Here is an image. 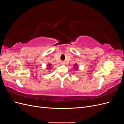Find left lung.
<instances>
[{
	"label": "left lung",
	"instance_id": "obj_1",
	"mask_svg": "<svg viewBox=\"0 0 124 124\" xmlns=\"http://www.w3.org/2000/svg\"><path fill=\"white\" fill-rule=\"evenodd\" d=\"M74 69H76V70H78V65H77V64H75L74 65Z\"/></svg>",
	"mask_w": 124,
	"mask_h": 124
}]
</instances>
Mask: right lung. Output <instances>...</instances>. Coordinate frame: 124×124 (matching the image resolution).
Returning <instances> with one entry per match:
<instances>
[{"label":"right lung","mask_w":124,"mask_h":124,"mask_svg":"<svg viewBox=\"0 0 124 124\" xmlns=\"http://www.w3.org/2000/svg\"><path fill=\"white\" fill-rule=\"evenodd\" d=\"M51 64H49V63H48V64L47 65V68H49V69H50V68H51Z\"/></svg>","instance_id":"add662e5"}]
</instances>
